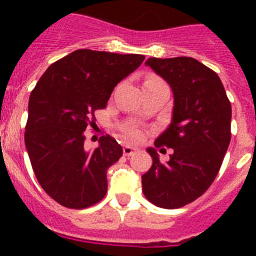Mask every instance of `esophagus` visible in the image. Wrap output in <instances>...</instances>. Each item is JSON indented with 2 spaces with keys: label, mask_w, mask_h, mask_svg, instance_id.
Returning a JSON list of instances; mask_svg holds the SVG:
<instances>
[{
  "label": "esophagus",
  "mask_w": 256,
  "mask_h": 256,
  "mask_svg": "<svg viewBox=\"0 0 256 256\" xmlns=\"http://www.w3.org/2000/svg\"><path fill=\"white\" fill-rule=\"evenodd\" d=\"M136 152H138V148H132V146H124V154L126 156H132V154H134Z\"/></svg>",
  "instance_id": "esophagus-1"
}]
</instances>
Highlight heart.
Masks as SVG:
<instances>
[{
    "label": "heart",
    "mask_w": 256,
    "mask_h": 256,
    "mask_svg": "<svg viewBox=\"0 0 256 256\" xmlns=\"http://www.w3.org/2000/svg\"><path fill=\"white\" fill-rule=\"evenodd\" d=\"M148 81H158V80H154V78H150V80H148ZM130 136H136V134H134V132H130Z\"/></svg>",
    "instance_id": "obj_1"
}]
</instances>
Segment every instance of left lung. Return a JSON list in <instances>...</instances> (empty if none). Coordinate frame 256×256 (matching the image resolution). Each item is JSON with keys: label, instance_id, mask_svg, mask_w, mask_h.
Listing matches in <instances>:
<instances>
[{"label": "left lung", "instance_id": "1", "mask_svg": "<svg viewBox=\"0 0 256 256\" xmlns=\"http://www.w3.org/2000/svg\"><path fill=\"white\" fill-rule=\"evenodd\" d=\"M171 88V120L156 140L172 154L162 164L148 148L152 164L142 175L144 196L162 208H178L199 198L214 182L231 140V104L218 74L190 57L144 62Z\"/></svg>", "mask_w": 256, "mask_h": 256}]
</instances>
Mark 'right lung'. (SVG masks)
<instances>
[{
  "mask_svg": "<svg viewBox=\"0 0 256 256\" xmlns=\"http://www.w3.org/2000/svg\"><path fill=\"white\" fill-rule=\"evenodd\" d=\"M142 54L80 49L48 68L30 94L26 152L46 194L69 208H86L108 191V168L122 156L110 136L85 148V130L112 90L144 62Z\"/></svg>",
  "mask_w": 256,
  "mask_h": 256,
  "instance_id": "add662e5",
  "label": "right lung"
}]
</instances>
